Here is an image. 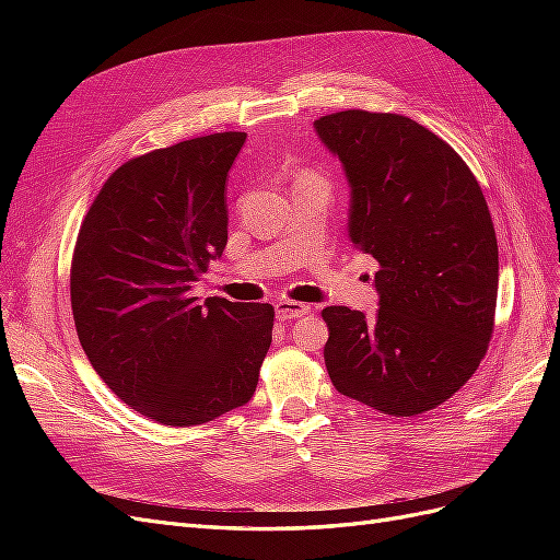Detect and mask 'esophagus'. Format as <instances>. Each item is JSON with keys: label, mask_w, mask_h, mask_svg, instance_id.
I'll return each instance as SVG.
<instances>
[{"label": "esophagus", "mask_w": 560, "mask_h": 560, "mask_svg": "<svg viewBox=\"0 0 560 560\" xmlns=\"http://www.w3.org/2000/svg\"><path fill=\"white\" fill-rule=\"evenodd\" d=\"M308 311H311V306H306V303H299V301H278L276 303L278 319H282V322H292L296 317H303Z\"/></svg>", "instance_id": "34e87169"}]
</instances>
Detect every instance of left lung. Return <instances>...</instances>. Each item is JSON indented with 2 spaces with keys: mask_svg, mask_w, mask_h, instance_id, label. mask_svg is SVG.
Wrapping results in <instances>:
<instances>
[{
  "mask_svg": "<svg viewBox=\"0 0 560 560\" xmlns=\"http://www.w3.org/2000/svg\"><path fill=\"white\" fill-rule=\"evenodd\" d=\"M350 182V238L378 261V311H322L338 393L385 416L436 409L479 369L495 329L498 238L481 186L439 135L389 112L319 116Z\"/></svg>",
  "mask_w": 560,
  "mask_h": 560,
  "instance_id": "obj_1",
  "label": "left lung"
}]
</instances>
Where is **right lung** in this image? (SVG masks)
<instances>
[{
  "mask_svg": "<svg viewBox=\"0 0 560 560\" xmlns=\"http://www.w3.org/2000/svg\"><path fill=\"white\" fill-rule=\"evenodd\" d=\"M245 138L214 132L126 161L77 235L79 343L112 393L161 425H202L247 404L273 338L270 303L191 296L226 247V175Z\"/></svg>",
  "mask_w": 560,
  "mask_h": 560,
  "instance_id": "obj_1",
  "label": "right lung"
}]
</instances>
